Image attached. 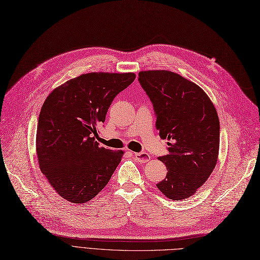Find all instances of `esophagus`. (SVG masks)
Instances as JSON below:
<instances>
[{
    "label": "esophagus",
    "instance_id": "34e87169",
    "mask_svg": "<svg viewBox=\"0 0 260 260\" xmlns=\"http://www.w3.org/2000/svg\"><path fill=\"white\" fill-rule=\"evenodd\" d=\"M134 156H135L136 160H138L139 162H147L150 160V155L148 154L147 152H137L134 153Z\"/></svg>",
    "mask_w": 260,
    "mask_h": 260
}]
</instances>
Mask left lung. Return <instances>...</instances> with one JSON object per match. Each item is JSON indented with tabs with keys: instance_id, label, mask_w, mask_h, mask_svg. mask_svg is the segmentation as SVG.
<instances>
[{
	"instance_id": "obj_1",
	"label": "left lung",
	"mask_w": 260,
	"mask_h": 260,
	"mask_svg": "<svg viewBox=\"0 0 260 260\" xmlns=\"http://www.w3.org/2000/svg\"><path fill=\"white\" fill-rule=\"evenodd\" d=\"M139 82L156 114L155 126L167 139L168 154L158 159L167 167L156 184L167 198L194 195L216 165L219 120L213 103L196 83L169 71L140 72Z\"/></svg>"
}]
</instances>
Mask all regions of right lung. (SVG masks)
<instances>
[{
  "mask_svg": "<svg viewBox=\"0 0 260 260\" xmlns=\"http://www.w3.org/2000/svg\"><path fill=\"white\" fill-rule=\"evenodd\" d=\"M134 73H89L57 86L46 99L36 131L40 168L54 190L85 204L107 185L123 151L99 146V127Z\"/></svg>",
  "mask_w": 260,
  "mask_h": 260,
  "instance_id": "add662e5",
  "label": "right lung"
}]
</instances>
